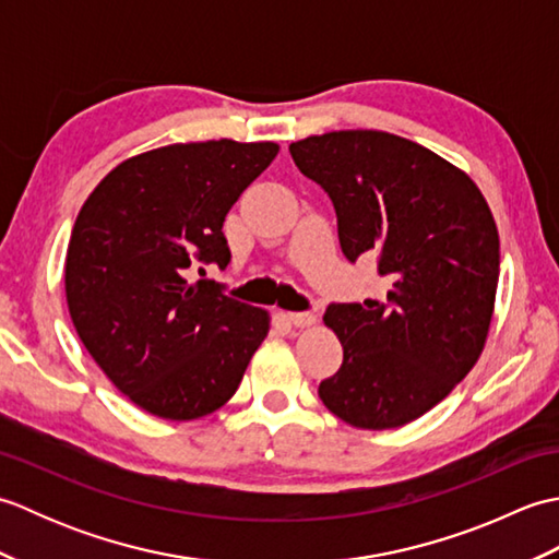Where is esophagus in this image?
I'll use <instances>...</instances> for the list:
<instances>
[{
	"instance_id": "obj_1",
	"label": "esophagus",
	"mask_w": 559,
	"mask_h": 559,
	"mask_svg": "<svg viewBox=\"0 0 559 559\" xmlns=\"http://www.w3.org/2000/svg\"><path fill=\"white\" fill-rule=\"evenodd\" d=\"M288 322L293 326H312L317 322V317L312 312H288Z\"/></svg>"
}]
</instances>
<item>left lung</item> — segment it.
Masks as SVG:
<instances>
[{
	"mask_svg": "<svg viewBox=\"0 0 559 559\" xmlns=\"http://www.w3.org/2000/svg\"><path fill=\"white\" fill-rule=\"evenodd\" d=\"M298 170L324 189L348 261L377 257L386 300L331 302L343 365L319 384L324 406L355 427L386 430L437 406L488 338L500 237L466 173L408 139L372 129L290 144Z\"/></svg>",
	"mask_w": 559,
	"mask_h": 559,
	"instance_id": "1",
	"label": "left lung"
}]
</instances>
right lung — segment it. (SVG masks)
<instances>
[{
  "instance_id": "right-lung-1",
  "label": "right lung",
  "mask_w": 559,
  "mask_h": 559,
  "mask_svg": "<svg viewBox=\"0 0 559 559\" xmlns=\"http://www.w3.org/2000/svg\"><path fill=\"white\" fill-rule=\"evenodd\" d=\"M278 146L175 144L117 165L81 206L67 249L71 322L139 408L192 420L242 382L269 314L199 278L230 264L223 221Z\"/></svg>"
}]
</instances>
